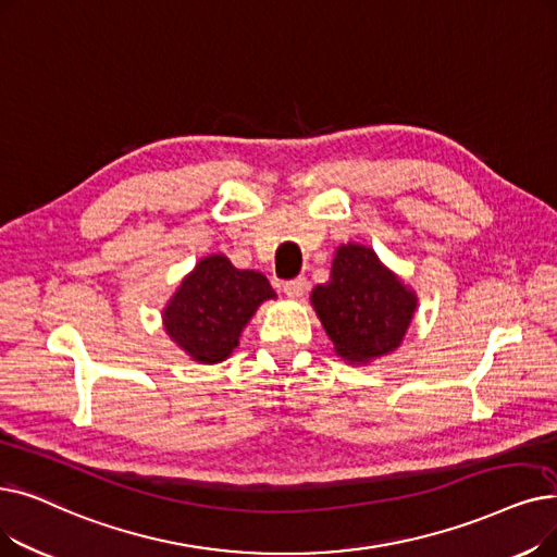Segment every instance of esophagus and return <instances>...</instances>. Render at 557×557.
Masks as SVG:
<instances>
[{"mask_svg":"<svg viewBox=\"0 0 557 557\" xmlns=\"http://www.w3.org/2000/svg\"><path fill=\"white\" fill-rule=\"evenodd\" d=\"M284 294L292 296V298H300L307 292V280L305 277H296V280H288L282 284Z\"/></svg>","mask_w":557,"mask_h":557,"instance_id":"esophagus-1","label":"esophagus"}]
</instances>
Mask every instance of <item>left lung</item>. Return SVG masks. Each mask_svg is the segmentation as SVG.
I'll list each match as a JSON object with an SVG mask.
<instances>
[{
    "label": "left lung",
    "instance_id": "obj_1",
    "mask_svg": "<svg viewBox=\"0 0 557 557\" xmlns=\"http://www.w3.org/2000/svg\"><path fill=\"white\" fill-rule=\"evenodd\" d=\"M311 302L334 350L348 361L396 350L417 309L414 294L364 246L336 250L330 282L313 288Z\"/></svg>",
    "mask_w": 557,
    "mask_h": 557
}]
</instances>
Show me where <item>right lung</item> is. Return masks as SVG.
I'll return each mask as SVG.
<instances>
[{"label":"right lung","mask_w":557,"mask_h":557,"mask_svg":"<svg viewBox=\"0 0 557 557\" xmlns=\"http://www.w3.org/2000/svg\"><path fill=\"white\" fill-rule=\"evenodd\" d=\"M275 298L261 273L238 271L223 255L202 259L163 311L168 334L202 364L223 361L257 307Z\"/></svg>","instance_id":"obj_1"}]
</instances>
